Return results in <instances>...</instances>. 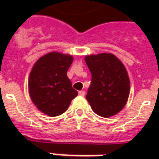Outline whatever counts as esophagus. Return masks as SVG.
Returning <instances> with one entry per match:
<instances>
[{"mask_svg": "<svg viewBox=\"0 0 159 159\" xmlns=\"http://www.w3.org/2000/svg\"><path fill=\"white\" fill-rule=\"evenodd\" d=\"M79 95L80 96H84L85 95V91H83V90H82V91H79Z\"/></svg>", "mask_w": 159, "mask_h": 159, "instance_id": "obj_1", "label": "esophagus"}]
</instances>
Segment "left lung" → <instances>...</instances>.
<instances>
[{
	"instance_id": "1",
	"label": "left lung",
	"mask_w": 159,
	"mask_h": 159,
	"mask_svg": "<svg viewBox=\"0 0 159 159\" xmlns=\"http://www.w3.org/2000/svg\"><path fill=\"white\" fill-rule=\"evenodd\" d=\"M85 62L92 74L87 100L97 115L112 117L123 110L129 99L130 82L126 68L110 52L87 55Z\"/></svg>"
}]
</instances>
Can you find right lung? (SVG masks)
Segmentation results:
<instances>
[{
  "label": "right lung",
  "mask_w": 159,
  "mask_h": 159,
  "mask_svg": "<svg viewBox=\"0 0 159 159\" xmlns=\"http://www.w3.org/2000/svg\"><path fill=\"white\" fill-rule=\"evenodd\" d=\"M72 61V55L50 52L34 64L30 73V97L36 108L49 117L64 113L78 94L67 76Z\"/></svg>",
  "instance_id": "right-lung-1"
}]
</instances>
